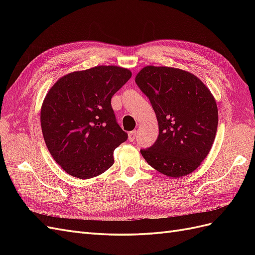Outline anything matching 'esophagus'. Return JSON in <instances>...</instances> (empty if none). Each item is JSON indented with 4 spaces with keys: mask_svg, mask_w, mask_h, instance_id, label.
Masks as SVG:
<instances>
[{
    "mask_svg": "<svg viewBox=\"0 0 255 255\" xmlns=\"http://www.w3.org/2000/svg\"><path fill=\"white\" fill-rule=\"evenodd\" d=\"M137 137V130H132V132L128 133V140L134 141Z\"/></svg>",
    "mask_w": 255,
    "mask_h": 255,
    "instance_id": "34e87169",
    "label": "esophagus"
}]
</instances>
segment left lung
<instances>
[{
	"instance_id": "obj_1",
	"label": "left lung",
	"mask_w": 255,
	"mask_h": 255,
	"mask_svg": "<svg viewBox=\"0 0 255 255\" xmlns=\"http://www.w3.org/2000/svg\"><path fill=\"white\" fill-rule=\"evenodd\" d=\"M155 112L159 134L140 153L158 172L191 173L211 151L218 127L215 99L201 80L181 69L146 66L135 78Z\"/></svg>"
}]
</instances>
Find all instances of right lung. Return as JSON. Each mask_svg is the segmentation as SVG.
Wrapping results in <instances>:
<instances>
[{
	"mask_svg": "<svg viewBox=\"0 0 255 255\" xmlns=\"http://www.w3.org/2000/svg\"><path fill=\"white\" fill-rule=\"evenodd\" d=\"M132 76L117 66H97L60 78L45 96L42 135L64 170L85 180L114 164V150L128 139L112 107V97Z\"/></svg>",
	"mask_w": 255,
	"mask_h": 255,
	"instance_id": "1",
	"label": "right lung"
}]
</instances>
